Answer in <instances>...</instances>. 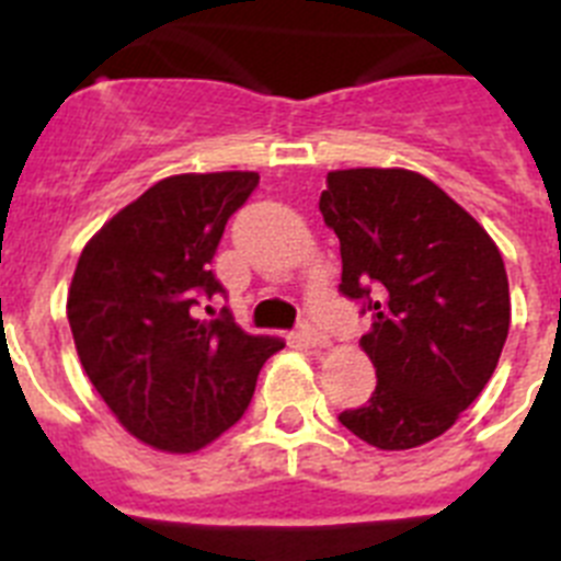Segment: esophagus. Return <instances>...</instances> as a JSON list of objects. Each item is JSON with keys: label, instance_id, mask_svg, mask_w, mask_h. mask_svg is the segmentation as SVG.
<instances>
[{"label": "esophagus", "instance_id": "34e87169", "mask_svg": "<svg viewBox=\"0 0 561 561\" xmlns=\"http://www.w3.org/2000/svg\"><path fill=\"white\" fill-rule=\"evenodd\" d=\"M300 342H304L306 348H329V336L309 323L300 325Z\"/></svg>", "mask_w": 561, "mask_h": 561}]
</instances>
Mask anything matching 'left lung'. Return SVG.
Masks as SVG:
<instances>
[{"instance_id":"1","label":"left lung","mask_w":561,"mask_h":561,"mask_svg":"<svg viewBox=\"0 0 561 561\" xmlns=\"http://www.w3.org/2000/svg\"><path fill=\"white\" fill-rule=\"evenodd\" d=\"M340 238L342 295L368 300L359 340L376 390L342 427L385 453L447 433L492 379L512 325L503 255L474 216L408 168L331 171L320 196Z\"/></svg>"}]
</instances>
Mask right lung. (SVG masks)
<instances>
[{
    "instance_id": "add662e5",
    "label": "right lung",
    "mask_w": 561,
    "mask_h": 561,
    "mask_svg": "<svg viewBox=\"0 0 561 561\" xmlns=\"http://www.w3.org/2000/svg\"><path fill=\"white\" fill-rule=\"evenodd\" d=\"M255 171L176 173L148 187L89 238L69 284L78 359L123 430L171 455L230 430L257 370L284 340L199 317L221 291L210 261Z\"/></svg>"
}]
</instances>
